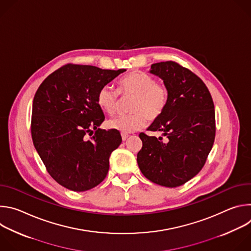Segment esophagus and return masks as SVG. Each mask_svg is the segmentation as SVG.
<instances>
[{"instance_id":"34e87169","label":"esophagus","mask_w":251,"mask_h":251,"mask_svg":"<svg viewBox=\"0 0 251 251\" xmlns=\"http://www.w3.org/2000/svg\"><path fill=\"white\" fill-rule=\"evenodd\" d=\"M121 136H122V140H123V141H126V139L129 137V135H128V134H125V133H122Z\"/></svg>"}]
</instances>
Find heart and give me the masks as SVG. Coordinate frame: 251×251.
Masks as SVG:
<instances>
[{"instance_id":"1","label":"heart","mask_w":251,"mask_h":251,"mask_svg":"<svg viewBox=\"0 0 251 251\" xmlns=\"http://www.w3.org/2000/svg\"><path fill=\"white\" fill-rule=\"evenodd\" d=\"M119 92L123 95H135L130 107L132 113L120 115L108 121L109 128L121 133H132L145 127L147 120L157 119L165 110L169 91L165 84L157 82L151 75L132 71L123 76L119 82ZM119 93L108 85L102 86L97 93V103L100 108L109 115L117 110Z\"/></svg>"}]
</instances>
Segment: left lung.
<instances>
[{
	"instance_id": "left-lung-1",
	"label": "left lung",
	"mask_w": 251,
	"mask_h": 251,
	"mask_svg": "<svg viewBox=\"0 0 251 251\" xmlns=\"http://www.w3.org/2000/svg\"><path fill=\"white\" fill-rule=\"evenodd\" d=\"M150 74L163 79L169 99L148 130L166 139L140 133L137 163L151 182L176 188L198 175L206 161L216 136L214 105L203 81L175 61L154 63Z\"/></svg>"
}]
</instances>
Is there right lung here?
<instances>
[{
    "mask_svg": "<svg viewBox=\"0 0 251 251\" xmlns=\"http://www.w3.org/2000/svg\"><path fill=\"white\" fill-rule=\"evenodd\" d=\"M124 71L69 63L50 75L35 92L32 142L60 186L85 192L106 177L109 157L122 138L115 129L99 128L105 117L96 98L102 86Z\"/></svg>",
    "mask_w": 251,
    "mask_h": 251,
    "instance_id": "obj_1",
    "label": "right lung"
}]
</instances>
